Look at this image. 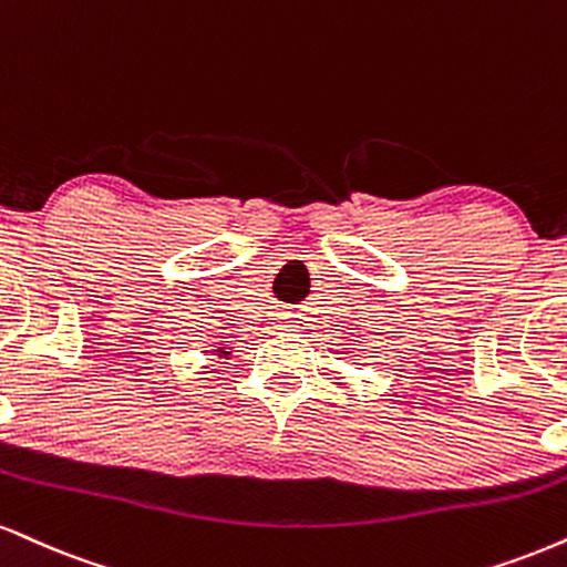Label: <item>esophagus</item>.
Masks as SVG:
<instances>
[{
    "label": "esophagus",
    "mask_w": 567,
    "mask_h": 567,
    "mask_svg": "<svg viewBox=\"0 0 567 567\" xmlns=\"http://www.w3.org/2000/svg\"><path fill=\"white\" fill-rule=\"evenodd\" d=\"M288 327H298V324H288Z\"/></svg>",
    "instance_id": "34e87169"
}]
</instances>
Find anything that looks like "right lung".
<instances>
[{"mask_svg": "<svg viewBox=\"0 0 567 567\" xmlns=\"http://www.w3.org/2000/svg\"><path fill=\"white\" fill-rule=\"evenodd\" d=\"M218 353V357H229V351H216Z\"/></svg>", "mask_w": 567, "mask_h": 567, "instance_id": "add662e5", "label": "right lung"}]
</instances>
